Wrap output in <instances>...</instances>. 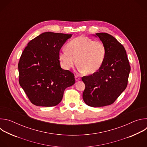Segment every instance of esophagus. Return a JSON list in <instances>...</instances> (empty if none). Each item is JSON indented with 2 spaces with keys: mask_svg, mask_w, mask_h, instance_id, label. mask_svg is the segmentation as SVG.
Wrapping results in <instances>:
<instances>
[{
  "mask_svg": "<svg viewBox=\"0 0 147 147\" xmlns=\"http://www.w3.org/2000/svg\"><path fill=\"white\" fill-rule=\"evenodd\" d=\"M75 79H76V81H79V80H81L80 77L78 76H75Z\"/></svg>",
  "mask_w": 147,
  "mask_h": 147,
  "instance_id": "1",
  "label": "esophagus"
}]
</instances>
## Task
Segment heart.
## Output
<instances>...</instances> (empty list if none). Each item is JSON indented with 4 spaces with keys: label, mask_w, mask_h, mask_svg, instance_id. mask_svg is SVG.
<instances>
[{
    "label": "heart",
    "mask_w": 147,
    "mask_h": 147,
    "mask_svg": "<svg viewBox=\"0 0 147 147\" xmlns=\"http://www.w3.org/2000/svg\"><path fill=\"white\" fill-rule=\"evenodd\" d=\"M66 49L59 53L63 67L69 70L77 63L80 72L88 74L95 73L100 69L107 53L106 47L102 42L94 41L83 35L72 39Z\"/></svg>",
    "instance_id": "obj_1"
}]
</instances>
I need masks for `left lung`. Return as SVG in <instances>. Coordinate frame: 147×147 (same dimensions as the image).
<instances>
[{
  "label": "left lung",
  "instance_id": "8db88e82",
  "mask_svg": "<svg viewBox=\"0 0 147 147\" xmlns=\"http://www.w3.org/2000/svg\"><path fill=\"white\" fill-rule=\"evenodd\" d=\"M92 35L105 44L107 53L97 72L82 77L86 85L82 98L87 105L101 107L112 104L126 88L130 66L124 48L115 37L105 32Z\"/></svg>",
  "mask_w": 147,
  "mask_h": 147
}]
</instances>
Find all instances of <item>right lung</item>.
Wrapping results in <instances>:
<instances>
[{
    "mask_svg": "<svg viewBox=\"0 0 147 147\" xmlns=\"http://www.w3.org/2000/svg\"><path fill=\"white\" fill-rule=\"evenodd\" d=\"M72 34L46 32L31 41L18 65L19 83L32 103L50 107L61 100L66 88L74 84V74L61 69L60 48Z\"/></svg>",
    "mask_w": 147,
    "mask_h": 147,
    "instance_id": "right-lung-1",
    "label": "right lung"
}]
</instances>
